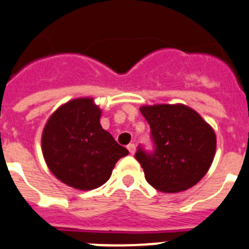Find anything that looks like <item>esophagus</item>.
<instances>
[{
	"instance_id": "obj_1",
	"label": "esophagus",
	"mask_w": 249,
	"mask_h": 249,
	"mask_svg": "<svg viewBox=\"0 0 249 249\" xmlns=\"http://www.w3.org/2000/svg\"><path fill=\"white\" fill-rule=\"evenodd\" d=\"M127 149H128V151L131 154H135V151H136V146H135V143H128V145H127Z\"/></svg>"
}]
</instances>
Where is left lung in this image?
<instances>
[{"mask_svg": "<svg viewBox=\"0 0 249 249\" xmlns=\"http://www.w3.org/2000/svg\"><path fill=\"white\" fill-rule=\"evenodd\" d=\"M140 110L150 124L154 150L139 146L135 158L149 184L165 194L195 186L215 157L213 129L198 113L182 104L141 107Z\"/></svg>", "mask_w": 249, "mask_h": 249, "instance_id": "obj_1", "label": "left lung"}]
</instances>
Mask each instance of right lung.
<instances>
[{
    "label": "right lung",
    "instance_id": "right-lung-1",
    "mask_svg": "<svg viewBox=\"0 0 249 249\" xmlns=\"http://www.w3.org/2000/svg\"><path fill=\"white\" fill-rule=\"evenodd\" d=\"M91 98L66 103L53 113L42 136L43 157L61 182L81 191L98 188L128 150L100 126Z\"/></svg>",
    "mask_w": 249,
    "mask_h": 249
}]
</instances>
